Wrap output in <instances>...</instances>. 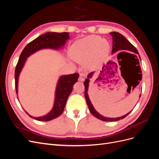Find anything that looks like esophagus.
Returning a JSON list of instances; mask_svg holds the SVG:
<instances>
[{
	"label": "esophagus",
	"mask_w": 159,
	"mask_h": 159,
	"mask_svg": "<svg viewBox=\"0 0 159 159\" xmlns=\"http://www.w3.org/2000/svg\"><path fill=\"white\" fill-rule=\"evenodd\" d=\"M85 77H86V75H85V74H84V73H81V74H80V78H79V80H80V81H84L85 80Z\"/></svg>",
	"instance_id": "34e87169"
}]
</instances>
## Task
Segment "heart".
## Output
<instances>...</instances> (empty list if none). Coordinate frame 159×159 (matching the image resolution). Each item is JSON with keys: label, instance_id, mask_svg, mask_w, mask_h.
Returning <instances> with one entry per match:
<instances>
[{"label": "heart", "instance_id": "obj_1", "mask_svg": "<svg viewBox=\"0 0 159 159\" xmlns=\"http://www.w3.org/2000/svg\"><path fill=\"white\" fill-rule=\"evenodd\" d=\"M73 58L84 61L93 54L98 60L106 57L110 49L109 42L98 36H89L74 43Z\"/></svg>", "mask_w": 159, "mask_h": 159}]
</instances>
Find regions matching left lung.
Instances as JSON below:
<instances>
[{
  "mask_svg": "<svg viewBox=\"0 0 159 159\" xmlns=\"http://www.w3.org/2000/svg\"><path fill=\"white\" fill-rule=\"evenodd\" d=\"M110 34L111 35V36L113 37V48H112V54H115V52H119V51H129V52H131L133 53H135L136 54H137L139 57V58L141 59V57L139 56V52L137 51V50L136 49V48L134 47L131 43H130L129 41H128L121 34H120L119 32H111ZM122 53V52H121ZM135 56V55H134ZM137 61V63L139 64V59L137 58L136 59ZM140 67V66H139ZM94 74V71L91 72L88 75V78L85 79V81L84 82V84L85 85V98L86 99V102H87L88 106L89 107V109L91 113L92 114L94 117H95L96 118H98L102 121H119L120 119H123L125 117H127V115L131 112V111L130 112H129L128 113H127L126 115H123V116L119 117H116V118H110V117H106L103 116L102 115H100L97 111H96L94 108V107L93 106L92 103H91V101L89 99V95L88 93V88H89V80L92 78V76ZM141 97V95H139V98Z\"/></svg>",
  "mask_w": 159,
  "mask_h": 159,
  "instance_id": "left-lung-1",
  "label": "left lung"
}]
</instances>
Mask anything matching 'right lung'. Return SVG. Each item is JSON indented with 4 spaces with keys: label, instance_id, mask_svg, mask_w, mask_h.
I'll list each match as a JSON object with an SVG mask.
<instances>
[{
    "label": "right lung",
    "instance_id": "1",
    "mask_svg": "<svg viewBox=\"0 0 159 159\" xmlns=\"http://www.w3.org/2000/svg\"><path fill=\"white\" fill-rule=\"evenodd\" d=\"M68 39H70L69 32H46L38 36L26 46L19 57L15 69L14 78L17 95L19 75L28 57L35 52L43 49L60 50L64 46L66 41ZM78 74L64 75L60 77L56 88L54 106L48 113L41 117H33L28 114L26 111L25 112L30 117L40 121H48L59 117L64 111L67 99L73 89L74 85L78 81Z\"/></svg>",
    "mask_w": 159,
    "mask_h": 159
}]
</instances>
